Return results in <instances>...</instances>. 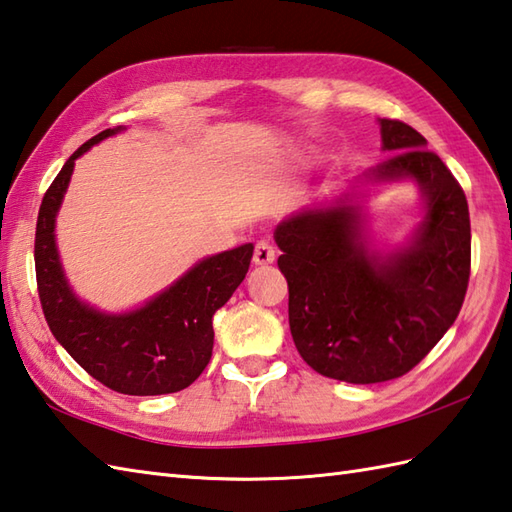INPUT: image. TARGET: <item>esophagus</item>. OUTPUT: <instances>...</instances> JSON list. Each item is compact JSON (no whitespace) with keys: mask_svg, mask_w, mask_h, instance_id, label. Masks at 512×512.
<instances>
[{"mask_svg":"<svg viewBox=\"0 0 512 512\" xmlns=\"http://www.w3.org/2000/svg\"><path fill=\"white\" fill-rule=\"evenodd\" d=\"M254 263L256 265H271L276 260V249L269 241H258L254 245Z\"/></svg>","mask_w":512,"mask_h":512,"instance_id":"34e87169","label":"esophagus"}]
</instances>
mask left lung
<instances>
[{
  "instance_id": "obj_1",
  "label": "left lung",
  "mask_w": 512,
  "mask_h": 512,
  "mask_svg": "<svg viewBox=\"0 0 512 512\" xmlns=\"http://www.w3.org/2000/svg\"><path fill=\"white\" fill-rule=\"evenodd\" d=\"M381 138L392 155L370 175L412 177L427 197L405 254H368L350 206L304 210L276 230L295 348L315 372L361 385L418 366L456 322L471 276L469 203L458 179L410 124L381 118Z\"/></svg>"
}]
</instances>
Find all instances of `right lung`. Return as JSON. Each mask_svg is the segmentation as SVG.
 <instances>
[{
    "label": "right lung",
    "instance_id": "add662e5",
    "mask_svg": "<svg viewBox=\"0 0 512 512\" xmlns=\"http://www.w3.org/2000/svg\"><path fill=\"white\" fill-rule=\"evenodd\" d=\"M118 131L105 129L87 140L45 190L34 234L39 300L56 342L89 377L120 394H170L188 388L210 363L212 315L243 282L254 245L201 260L168 291L127 315H105L78 302L56 254L54 217L76 157Z\"/></svg>",
    "mask_w": 512,
    "mask_h": 512
}]
</instances>
